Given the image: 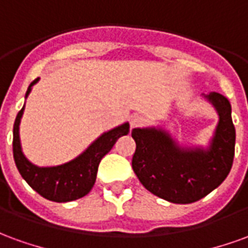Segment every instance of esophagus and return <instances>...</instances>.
Returning a JSON list of instances; mask_svg holds the SVG:
<instances>
[{
	"label": "esophagus",
	"mask_w": 248,
	"mask_h": 248,
	"mask_svg": "<svg viewBox=\"0 0 248 248\" xmlns=\"http://www.w3.org/2000/svg\"><path fill=\"white\" fill-rule=\"evenodd\" d=\"M145 122V118L142 115H134L133 118L130 119V127L134 129V127H138L140 124Z\"/></svg>",
	"instance_id": "1"
}]
</instances>
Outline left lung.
Instances as JSON below:
<instances>
[{
	"instance_id": "8db88e82",
	"label": "left lung",
	"mask_w": 248,
	"mask_h": 248,
	"mask_svg": "<svg viewBox=\"0 0 248 248\" xmlns=\"http://www.w3.org/2000/svg\"><path fill=\"white\" fill-rule=\"evenodd\" d=\"M218 113V124L206 147L182 145L163 126L135 127L133 170L151 194L167 202H197L229 175L235 151V127L229 99L219 93L202 94Z\"/></svg>"
}]
</instances>
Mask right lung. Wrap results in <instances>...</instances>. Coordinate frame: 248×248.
I'll list each match as a JSON object with an SVG mask.
<instances>
[{
    "label": "right lung",
    "instance_id": "right-lung-1",
    "mask_svg": "<svg viewBox=\"0 0 248 248\" xmlns=\"http://www.w3.org/2000/svg\"><path fill=\"white\" fill-rule=\"evenodd\" d=\"M40 78L31 82L25 94V99L29 97L31 89ZM25 105L16 117L13 127V156L16 166L21 177L24 178L34 191L45 199L53 202H71L85 197L97 179L99 162L108 151L113 149L115 142L122 135L129 134V122L119 124L114 129L105 131L93 140L74 159L57 165V166H37L25 156L19 138V124L24 115Z\"/></svg>",
    "mask_w": 248,
    "mask_h": 248
}]
</instances>
